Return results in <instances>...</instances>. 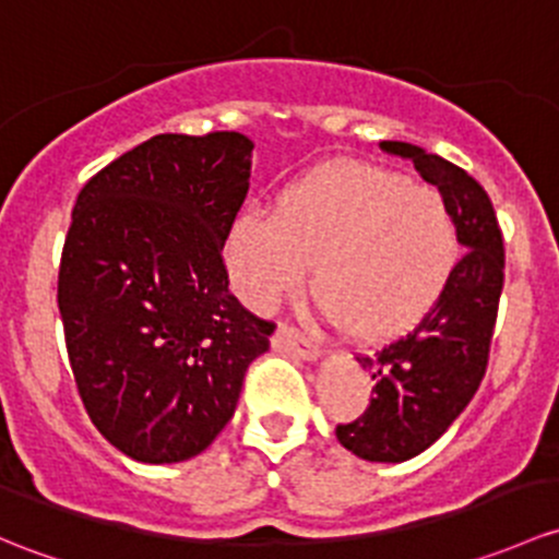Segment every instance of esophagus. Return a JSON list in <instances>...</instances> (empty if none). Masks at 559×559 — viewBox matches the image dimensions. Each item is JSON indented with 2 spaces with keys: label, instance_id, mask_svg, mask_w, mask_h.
Returning a JSON list of instances; mask_svg holds the SVG:
<instances>
[{
  "label": "esophagus",
  "instance_id": "obj_1",
  "mask_svg": "<svg viewBox=\"0 0 559 559\" xmlns=\"http://www.w3.org/2000/svg\"><path fill=\"white\" fill-rule=\"evenodd\" d=\"M270 343H273L275 350H286V354H295L299 358H305V361H316V358L321 356L319 343L302 337V334H299L295 326L281 324L278 329H275V334H273V340H270Z\"/></svg>",
  "mask_w": 559,
  "mask_h": 559
}]
</instances>
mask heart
<instances>
[{"mask_svg": "<svg viewBox=\"0 0 559 559\" xmlns=\"http://www.w3.org/2000/svg\"><path fill=\"white\" fill-rule=\"evenodd\" d=\"M461 243L450 205L407 176L340 160L292 181L273 214L246 211L227 238L235 292L264 310L310 289L350 337L409 332L439 302Z\"/></svg>", "mask_w": 559, "mask_h": 559, "instance_id": "obj_1", "label": "heart"}]
</instances>
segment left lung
I'll use <instances>...</instances> for the list:
<instances>
[{"label": "left lung", "instance_id": "left-lung-1", "mask_svg": "<svg viewBox=\"0 0 559 559\" xmlns=\"http://www.w3.org/2000/svg\"><path fill=\"white\" fill-rule=\"evenodd\" d=\"M380 150L413 160L415 171L442 192L457 243L466 249L448 289L407 337L372 356H356L374 388L361 418L337 426L340 444L364 461L402 463L448 431L485 378L503 289V238L474 176L404 141H383Z\"/></svg>", "mask_w": 559, "mask_h": 559}]
</instances>
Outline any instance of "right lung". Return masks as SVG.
Segmentation results:
<instances>
[{
  "label": "right lung",
  "instance_id": "right-lung-1",
  "mask_svg": "<svg viewBox=\"0 0 559 559\" xmlns=\"http://www.w3.org/2000/svg\"><path fill=\"white\" fill-rule=\"evenodd\" d=\"M251 139L160 133L80 190L58 310L80 399L141 463L195 457L233 418L275 324L227 289L222 249L251 176Z\"/></svg>",
  "mask_w": 559,
  "mask_h": 559
}]
</instances>
